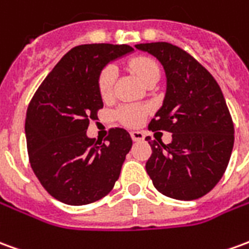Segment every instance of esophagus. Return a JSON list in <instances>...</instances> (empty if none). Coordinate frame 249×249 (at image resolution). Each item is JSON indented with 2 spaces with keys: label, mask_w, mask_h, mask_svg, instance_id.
Listing matches in <instances>:
<instances>
[{
  "label": "esophagus",
  "mask_w": 249,
  "mask_h": 249,
  "mask_svg": "<svg viewBox=\"0 0 249 249\" xmlns=\"http://www.w3.org/2000/svg\"><path fill=\"white\" fill-rule=\"evenodd\" d=\"M130 137H132L133 142H142V140H144V133L140 132V130H132L130 132Z\"/></svg>",
  "instance_id": "1"
}]
</instances>
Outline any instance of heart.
<instances>
[{
	"label": "heart",
	"mask_w": 249,
	"mask_h": 249,
	"mask_svg": "<svg viewBox=\"0 0 249 249\" xmlns=\"http://www.w3.org/2000/svg\"><path fill=\"white\" fill-rule=\"evenodd\" d=\"M129 66L130 70L136 74L139 81L142 85H145L152 78H156L160 74L158 63L147 56H137V58L132 59ZM116 76H117V70L112 64H107L101 70L100 75H98V91L104 100H107L112 95ZM147 114H148L147 107H139V105H125L119 109L117 117L126 126H137L144 121Z\"/></svg>",
	"instance_id": "heart-1"
}]
</instances>
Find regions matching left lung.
I'll return each mask as SVG.
<instances>
[{
  "instance_id": "left-lung-1",
  "label": "left lung",
  "mask_w": 249,
  "mask_h": 249,
  "mask_svg": "<svg viewBox=\"0 0 249 249\" xmlns=\"http://www.w3.org/2000/svg\"><path fill=\"white\" fill-rule=\"evenodd\" d=\"M154 55L167 78L163 105L149 130H167L173 142L151 140L145 170L156 190L167 197L191 201L214 187L227 170L233 149L234 128L218 83L196 59L166 43L136 44Z\"/></svg>"
}]
</instances>
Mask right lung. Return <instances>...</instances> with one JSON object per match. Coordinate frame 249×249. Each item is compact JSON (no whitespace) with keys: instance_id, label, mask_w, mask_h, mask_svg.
Instances as JSON below:
<instances>
[{"instance_id":"obj_1","label":"right lung","mask_w":249,"mask_h":249,"mask_svg":"<svg viewBox=\"0 0 249 249\" xmlns=\"http://www.w3.org/2000/svg\"><path fill=\"white\" fill-rule=\"evenodd\" d=\"M133 51L126 44H83L60 59L28 105L25 136L29 163L41 186L67 205H88L110 193L132 147L123 128L107 142L86 135L104 107L98 75L109 62Z\"/></svg>"}]
</instances>
